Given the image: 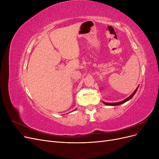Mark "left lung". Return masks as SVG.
<instances>
[{"label": "left lung", "instance_id": "1", "mask_svg": "<svg viewBox=\"0 0 159 159\" xmlns=\"http://www.w3.org/2000/svg\"><path fill=\"white\" fill-rule=\"evenodd\" d=\"M139 86L137 88V89L134 91V92L129 96V97H128L127 99H124L123 101H122V102H117V103H106V102H103V103L105 104V105H111V106H115V105H121V104H123V103H125L126 102H127V101H129V99H131L133 96H134V95L135 94V93L137 92V89H138V88H139Z\"/></svg>", "mask_w": 159, "mask_h": 159}]
</instances>
